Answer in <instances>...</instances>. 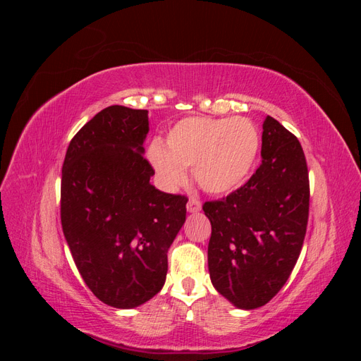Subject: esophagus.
Wrapping results in <instances>:
<instances>
[{
    "instance_id": "34e87169",
    "label": "esophagus",
    "mask_w": 361,
    "mask_h": 361,
    "mask_svg": "<svg viewBox=\"0 0 361 361\" xmlns=\"http://www.w3.org/2000/svg\"><path fill=\"white\" fill-rule=\"evenodd\" d=\"M187 209H188V212H199L200 209H202V202L199 200V199H195V197H191L190 200H188V204H187Z\"/></svg>"
}]
</instances>
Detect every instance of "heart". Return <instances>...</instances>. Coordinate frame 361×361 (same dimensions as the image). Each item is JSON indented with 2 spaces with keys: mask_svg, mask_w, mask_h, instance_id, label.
Returning <instances> with one entry per match:
<instances>
[{
  "mask_svg": "<svg viewBox=\"0 0 361 361\" xmlns=\"http://www.w3.org/2000/svg\"><path fill=\"white\" fill-rule=\"evenodd\" d=\"M260 137L245 117H185L166 138L147 152L152 167L169 188L185 180V169L194 170L195 182L211 194L233 191L250 176L259 155Z\"/></svg>",
  "mask_w": 361,
  "mask_h": 361,
  "instance_id": "b5f03b06",
  "label": "heart"
}]
</instances>
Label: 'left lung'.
<instances>
[{
  "mask_svg": "<svg viewBox=\"0 0 361 361\" xmlns=\"http://www.w3.org/2000/svg\"><path fill=\"white\" fill-rule=\"evenodd\" d=\"M262 164L241 188L204 202L212 233L207 267L214 288L239 309L265 305L285 286L309 220L307 162L298 138L268 116Z\"/></svg>",
  "mask_w": 361,
  "mask_h": 361,
  "instance_id": "left-lung-1",
  "label": "left lung"
}]
</instances>
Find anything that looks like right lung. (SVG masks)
<instances>
[{
  "label": "right lung",
  "mask_w": 361,
  "mask_h": 361,
  "mask_svg": "<svg viewBox=\"0 0 361 361\" xmlns=\"http://www.w3.org/2000/svg\"><path fill=\"white\" fill-rule=\"evenodd\" d=\"M147 110L111 105L72 138L61 169V227L75 265L96 298L116 309L162 289L167 251L188 199L150 183Z\"/></svg>",
  "instance_id": "1"
}]
</instances>
